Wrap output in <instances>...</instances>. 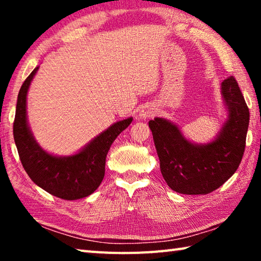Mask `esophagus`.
I'll use <instances>...</instances> for the list:
<instances>
[{
  "instance_id": "esophagus-1",
  "label": "esophagus",
  "mask_w": 261,
  "mask_h": 261,
  "mask_svg": "<svg viewBox=\"0 0 261 261\" xmlns=\"http://www.w3.org/2000/svg\"><path fill=\"white\" fill-rule=\"evenodd\" d=\"M155 113H156V108L154 107V106L146 105L139 110L138 117L140 118V120H147V118L152 117Z\"/></svg>"
}]
</instances>
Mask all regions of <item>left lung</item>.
<instances>
[{"label": "left lung", "instance_id": "1", "mask_svg": "<svg viewBox=\"0 0 261 261\" xmlns=\"http://www.w3.org/2000/svg\"><path fill=\"white\" fill-rule=\"evenodd\" d=\"M227 118L213 140L198 144L185 138L179 126L162 117L148 122L160 160L161 174L171 190L207 194L235 174L244 154L250 113L232 76L221 84Z\"/></svg>", "mask_w": 261, "mask_h": 261}]
</instances>
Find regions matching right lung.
<instances>
[{
	"mask_svg": "<svg viewBox=\"0 0 261 261\" xmlns=\"http://www.w3.org/2000/svg\"><path fill=\"white\" fill-rule=\"evenodd\" d=\"M39 67L21 85L17 98L14 139L24 169L33 182L48 193L65 200H77L93 193L105 177L106 156L114 140L131 124L127 117L110 125L71 155H55L43 149L28 120V92Z\"/></svg>",
	"mask_w": 261,
	"mask_h": 261,
	"instance_id": "obj_1",
	"label": "right lung"
}]
</instances>
